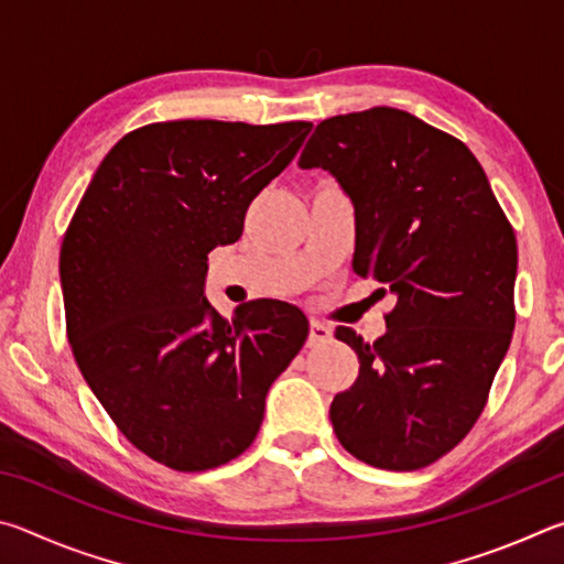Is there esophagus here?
<instances>
[{
    "label": "esophagus",
    "mask_w": 564,
    "mask_h": 564,
    "mask_svg": "<svg viewBox=\"0 0 564 564\" xmlns=\"http://www.w3.org/2000/svg\"><path fill=\"white\" fill-rule=\"evenodd\" d=\"M330 340V330L323 326L318 321H311V330H308V348L321 346V343Z\"/></svg>",
    "instance_id": "1"
}]
</instances>
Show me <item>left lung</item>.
Listing matches in <instances>:
<instances>
[{
  "instance_id": "left-lung-1",
  "label": "left lung",
  "mask_w": 564,
  "mask_h": 564,
  "mask_svg": "<svg viewBox=\"0 0 564 564\" xmlns=\"http://www.w3.org/2000/svg\"><path fill=\"white\" fill-rule=\"evenodd\" d=\"M299 166L326 169L348 191L352 271L395 295L386 336L336 330L360 370L333 398V431L362 463L420 470L473 431L510 348L512 224L473 151L400 109L321 121Z\"/></svg>"
}]
</instances>
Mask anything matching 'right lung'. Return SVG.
I'll use <instances>...</instances> for the list:
<instances>
[{
	"label": "right lung",
	"instance_id": "right-lung-1",
	"mask_svg": "<svg viewBox=\"0 0 564 564\" xmlns=\"http://www.w3.org/2000/svg\"><path fill=\"white\" fill-rule=\"evenodd\" d=\"M311 121L181 119L113 147L66 228L59 275L76 366L127 441L202 473L241 455L265 393L308 338L295 305L204 299L208 253L299 154Z\"/></svg>",
	"mask_w": 564,
	"mask_h": 564
}]
</instances>
